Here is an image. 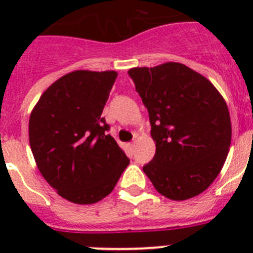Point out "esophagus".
I'll return each mask as SVG.
<instances>
[{
  "mask_svg": "<svg viewBox=\"0 0 253 253\" xmlns=\"http://www.w3.org/2000/svg\"><path fill=\"white\" fill-rule=\"evenodd\" d=\"M128 147H130L131 151H134V148H135V140L132 143H130V144H128Z\"/></svg>",
  "mask_w": 253,
  "mask_h": 253,
  "instance_id": "34e87169",
  "label": "esophagus"
}]
</instances>
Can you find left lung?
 <instances>
[{
  "label": "left lung",
  "mask_w": 253,
  "mask_h": 253,
  "mask_svg": "<svg viewBox=\"0 0 253 253\" xmlns=\"http://www.w3.org/2000/svg\"><path fill=\"white\" fill-rule=\"evenodd\" d=\"M128 76L148 110L156 142L143 170L169 200L198 196L219 174L231 143L223 97L206 77L180 63L132 68Z\"/></svg>",
  "instance_id": "obj_1"
}]
</instances>
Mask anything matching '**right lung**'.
Returning a JSON list of instances; mask_svg holds the SVG:
<instances>
[{
	"instance_id": "1",
	"label": "right lung",
	"mask_w": 253,
	"mask_h": 253,
	"mask_svg": "<svg viewBox=\"0 0 253 253\" xmlns=\"http://www.w3.org/2000/svg\"><path fill=\"white\" fill-rule=\"evenodd\" d=\"M118 73L75 71L55 81L30 115L29 138L42 176L73 204L110 194L130 164L102 110Z\"/></svg>"
}]
</instances>
